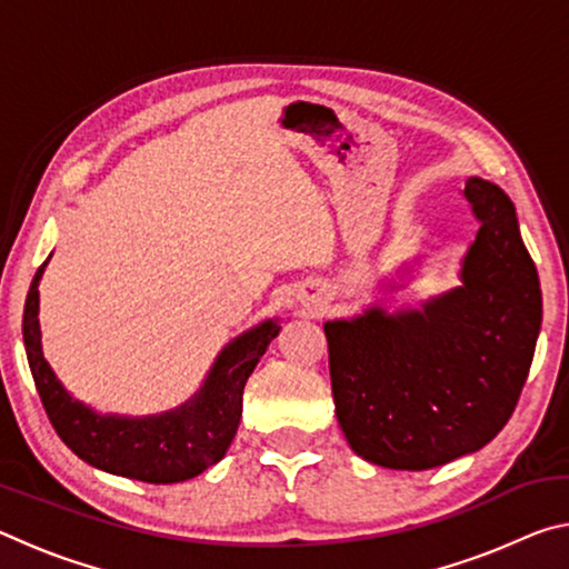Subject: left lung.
<instances>
[{
    "label": "left lung",
    "mask_w": 569,
    "mask_h": 569,
    "mask_svg": "<svg viewBox=\"0 0 569 569\" xmlns=\"http://www.w3.org/2000/svg\"><path fill=\"white\" fill-rule=\"evenodd\" d=\"M461 196L479 230L457 288L323 323L339 427L371 465L421 471L489 445L532 366L542 291L512 200L481 178Z\"/></svg>",
    "instance_id": "obj_1"
}]
</instances>
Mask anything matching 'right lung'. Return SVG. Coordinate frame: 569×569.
<instances>
[{"label":"right lung","instance_id":"obj_1","mask_svg":"<svg viewBox=\"0 0 569 569\" xmlns=\"http://www.w3.org/2000/svg\"><path fill=\"white\" fill-rule=\"evenodd\" d=\"M50 258L32 278L22 336L42 407L64 445L108 475L148 485H176L218 465L238 431L246 381L281 331L278 319H268L228 341L200 389L180 407L150 417L100 413L62 387L42 353L40 281Z\"/></svg>","mask_w":569,"mask_h":569}]
</instances>
